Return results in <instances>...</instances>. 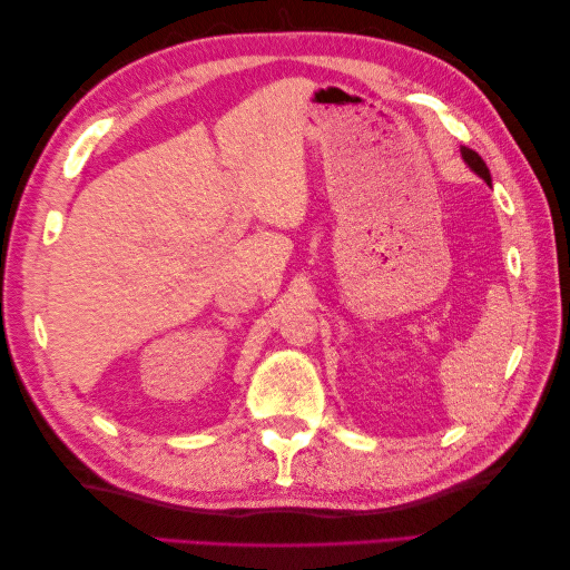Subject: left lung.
<instances>
[{"label": "left lung", "mask_w": 570, "mask_h": 570, "mask_svg": "<svg viewBox=\"0 0 570 570\" xmlns=\"http://www.w3.org/2000/svg\"><path fill=\"white\" fill-rule=\"evenodd\" d=\"M463 159H465V164L472 168V171H475L482 180H485V184L490 186L492 184V178H490V168H488V164L480 159V154L478 151H472V149H463Z\"/></svg>", "instance_id": "obj_1"}]
</instances>
